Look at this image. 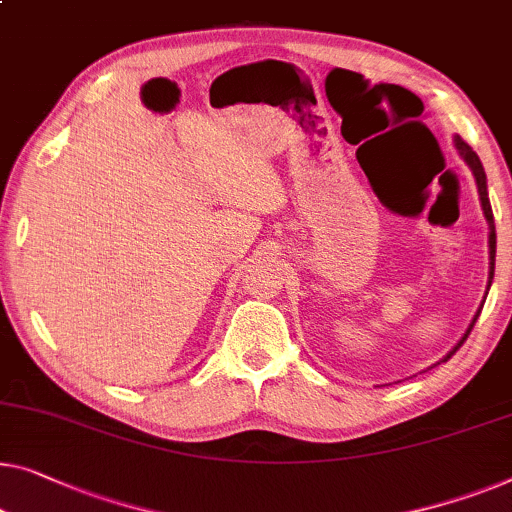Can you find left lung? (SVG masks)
I'll list each match as a JSON object with an SVG mask.
<instances>
[{
	"mask_svg": "<svg viewBox=\"0 0 512 512\" xmlns=\"http://www.w3.org/2000/svg\"><path fill=\"white\" fill-rule=\"evenodd\" d=\"M453 143H455V150L459 152V157H462L464 161H466V166L471 168V173H473V180H476V187H478V198H480V207H483V214H485V221H487V228H490V235H487V247H490V277H487V288H485V298H487V291H490V286H492V279H494V258H496V231H494V214H492V205H490V196H487V175H485V168H483V164H480V159H478V154L471 150L469 145L464 143L462 138L459 136H455L453 138ZM483 305H485V300L480 302V307H478V311L476 314H473V318H471V323H469V328H466V332L462 335V339H459V342L450 348V351L443 355V358L439 360V362H446L450 355H453L459 346L464 344V339L469 337V332L473 330V325H476V321H478V316H480V309H483Z\"/></svg>",
	"mask_w": 512,
	"mask_h": 512,
	"instance_id": "left-lung-1",
	"label": "left lung"
}]
</instances>
